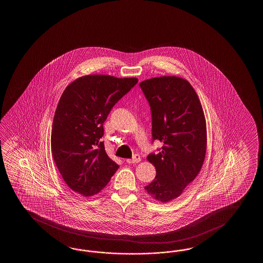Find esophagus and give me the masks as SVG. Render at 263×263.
<instances>
[{"instance_id":"esophagus-1","label":"esophagus","mask_w":263,"mask_h":263,"mask_svg":"<svg viewBox=\"0 0 263 263\" xmlns=\"http://www.w3.org/2000/svg\"><path fill=\"white\" fill-rule=\"evenodd\" d=\"M140 161H141V157H140V155H138V154H135L133 159H128V160H127V162H128V163H130V164H134V163H137V162H139Z\"/></svg>"}]
</instances>
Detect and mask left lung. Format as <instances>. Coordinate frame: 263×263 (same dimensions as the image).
I'll return each mask as SVG.
<instances>
[{
    "mask_svg": "<svg viewBox=\"0 0 263 263\" xmlns=\"http://www.w3.org/2000/svg\"><path fill=\"white\" fill-rule=\"evenodd\" d=\"M139 85L151 106L152 141L162 143L158 154L147 156L156 177L145 190L166 203L179 197L201 170L207 149L205 116L196 91L184 79L162 76Z\"/></svg>",
    "mask_w": 263,
    "mask_h": 263,
    "instance_id": "1",
    "label": "left lung"
}]
</instances>
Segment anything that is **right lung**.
I'll list each match as a JSON object with an SVG mask.
<instances>
[{
    "instance_id": "add662e5",
    "label": "right lung",
    "mask_w": 263,
    "mask_h": 263,
    "mask_svg": "<svg viewBox=\"0 0 263 263\" xmlns=\"http://www.w3.org/2000/svg\"><path fill=\"white\" fill-rule=\"evenodd\" d=\"M138 83L136 78L87 75L68 84L56 108L51 151L67 186L84 196L100 193L119 165L101 138L112 107Z\"/></svg>"
}]
</instances>
